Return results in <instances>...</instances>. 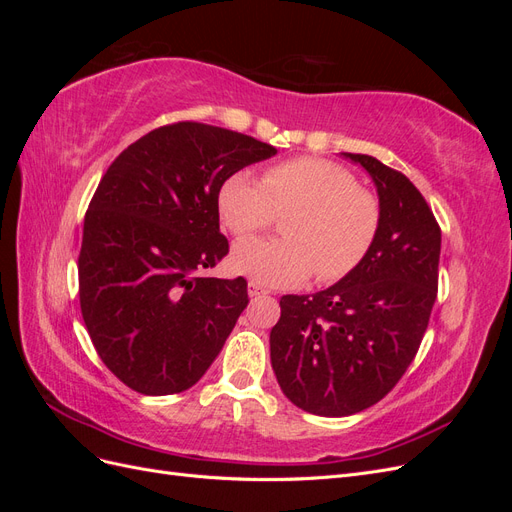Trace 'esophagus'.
<instances>
[{
    "label": "esophagus",
    "instance_id": "esophagus-1",
    "mask_svg": "<svg viewBox=\"0 0 512 512\" xmlns=\"http://www.w3.org/2000/svg\"><path fill=\"white\" fill-rule=\"evenodd\" d=\"M265 294H269L267 288H262L256 282H250V297H265Z\"/></svg>",
    "mask_w": 512,
    "mask_h": 512
}]
</instances>
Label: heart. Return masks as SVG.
Listing matches in <instances>:
<instances>
[{
  "label": "heart",
  "instance_id": "heart-1",
  "mask_svg": "<svg viewBox=\"0 0 512 512\" xmlns=\"http://www.w3.org/2000/svg\"><path fill=\"white\" fill-rule=\"evenodd\" d=\"M218 211L237 239L286 215L284 239H252L232 252V269L260 286H294L312 273L322 284L344 280L374 247L382 224L378 196L359 188L348 168L307 156L271 164L262 181L245 170L232 173Z\"/></svg>",
  "mask_w": 512,
  "mask_h": 512
}]
</instances>
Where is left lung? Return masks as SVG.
<instances>
[{
  "mask_svg": "<svg viewBox=\"0 0 512 512\" xmlns=\"http://www.w3.org/2000/svg\"><path fill=\"white\" fill-rule=\"evenodd\" d=\"M344 156L378 188L376 243L335 286L282 297L271 329V365L284 395L318 416L356 414L393 391L421 348L438 294L442 232L423 194L376 158Z\"/></svg>",
  "mask_w": 512,
  "mask_h": 512,
  "instance_id": "obj_1",
  "label": "left lung"
}]
</instances>
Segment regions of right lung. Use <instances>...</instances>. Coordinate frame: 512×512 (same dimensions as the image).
Here are the masks:
<instances>
[{
	"label": "right lung",
	"instance_id": "obj_1",
	"mask_svg": "<svg viewBox=\"0 0 512 512\" xmlns=\"http://www.w3.org/2000/svg\"><path fill=\"white\" fill-rule=\"evenodd\" d=\"M271 156L247 134L179 121L123 149L100 179L79 254L81 314L102 363L132 391L190 389L235 329L247 282L203 277L228 254L218 194Z\"/></svg>",
	"mask_w": 512,
	"mask_h": 512
}]
</instances>
